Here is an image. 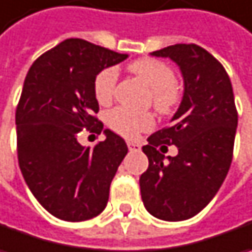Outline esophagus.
Wrapping results in <instances>:
<instances>
[{
    "mask_svg": "<svg viewBox=\"0 0 252 252\" xmlns=\"http://www.w3.org/2000/svg\"><path fill=\"white\" fill-rule=\"evenodd\" d=\"M127 147H129V150L130 152H140V145H137V143H133V142H127Z\"/></svg>",
    "mask_w": 252,
    "mask_h": 252,
    "instance_id": "34e87169",
    "label": "esophagus"
}]
</instances>
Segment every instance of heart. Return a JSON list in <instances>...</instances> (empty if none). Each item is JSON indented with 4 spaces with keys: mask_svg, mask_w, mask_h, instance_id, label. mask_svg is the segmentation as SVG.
<instances>
[{
    "mask_svg": "<svg viewBox=\"0 0 252 252\" xmlns=\"http://www.w3.org/2000/svg\"><path fill=\"white\" fill-rule=\"evenodd\" d=\"M130 70L137 75L152 89V102L156 110L169 115L174 112L182 100V91L176 83V75L164 62L145 58L130 63ZM118 82V72L115 68H105L100 70L94 81V94L100 105L112 102ZM107 126L113 132L125 137H136L140 132L153 127L155 119L152 113L136 112L127 107H116L106 116Z\"/></svg>",
    "mask_w": 252,
    "mask_h": 252,
    "instance_id": "1",
    "label": "heart"
}]
</instances>
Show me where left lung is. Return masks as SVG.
I'll list each match as a JSON object with an SVG mask.
<instances>
[{"label": "left lung", "instance_id": "left-lung-1", "mask_svg": "<svg viewBox=\"0 0 252 252\" xmlns=\"http://www.w3.org/2000/svg\"><path fill=\"white\" fill-rule=\"evenodd\" d=\"M170 58L183 73L184 94L167 127L153 133L142 147L149 167L140 176L146 210L156 219L194 217L217 194L233 160L238 113L233 86L220 62L195 44L155 51ZM178 146L177 157L164 160L158 147Z\"/></svg>", "mask_w": 252, "mask_h": 252}]
</instances>
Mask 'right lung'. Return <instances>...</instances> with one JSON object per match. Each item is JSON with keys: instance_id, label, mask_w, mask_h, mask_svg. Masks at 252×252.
<instances>
[{"instance_id": "obj_1", "label": "right lung", "mask_w": 252, "mask_h": 252, "mask_svg": "<svg viewBox=\"0 0 252 252\" xmlns=\"http://www.w3.org/2000/svg\"><path fill=\"white\" fill-rule=\"evenodd\" d=\"M126 58L70 38L42 54L27 73L15 112L19 169L38 203L57 219L89 220L106 207L126 142L106 129L103 142L83 147L78 134L103 130L94 81Z\"/></svg>"}]
</instances>
